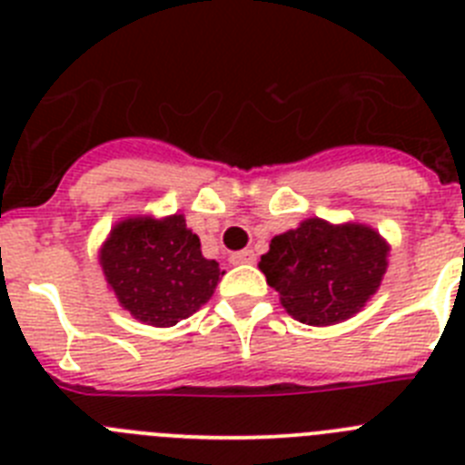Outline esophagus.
I'll use <instances>...</instances> for the list:
<instances>
[{
    "instance_id": "34e87169",
    "label": "esophagus",
    "mask_w": 465,
    "mask_h": 465,
    "mask_svg": "<svg viewBox=\"0 0 465 465\" xmlns=\"http://www.w3.org/2000/svg\"><path fill=\"white\" fill-rule=\"evenodd\" d=\"M253 261H256V253H253L252 249H244V252H237L230 256V262H232V265H246V262Z\"/></svg>"
}]
</instances>
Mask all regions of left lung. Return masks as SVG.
<instances>
[{"label": "left lung", "mask_w": 465, "mask_h": 465, "mask_svg": "<svg viewBox=\"0 0 465 465\" xmlns=\"http://www.w3.org/2000/svg\"><path fill=\"white\" fill-rule=\"evenodd\" d=\"M389 244L368 225L307 219L277 235L258 268L283 310L307 326H331L354 316L377 293Z\"/></svg>", "instance_id": "left-lung-1"}]
</instances>
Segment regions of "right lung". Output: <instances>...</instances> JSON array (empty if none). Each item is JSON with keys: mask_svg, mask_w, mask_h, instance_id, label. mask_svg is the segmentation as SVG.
<instances>
[{"mask_svg": "<svg viewBox=\"0 0 465 465\" xmlns=\"http://www.w3.org/2000/svg\"><path fill=\"white\" fill-rule=\"evenodd\" d=\"M100 265L118 302L137 322L158 328L200 310L223 274L219 262L203 256L200 237L182 213L116 223L102 244Z\"/></svg>", "mask_w": 465, "mask_h": 465, "instance_id": "add662e5", "label": "right lung"}]
</instances>
